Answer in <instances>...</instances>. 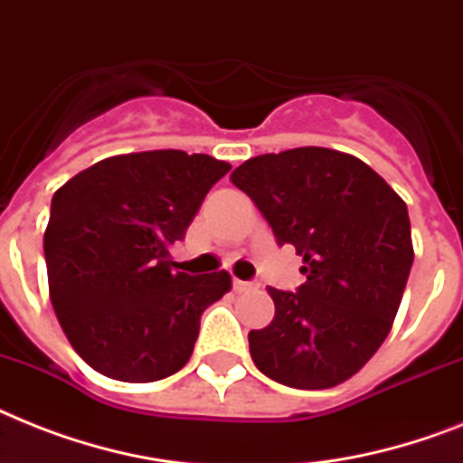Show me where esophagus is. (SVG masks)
<instances>
[{
  "label": "esophagus",
  "instance_id": "obj_1",
  "mask_svg": "<svg viewBox=\"0 0 463 463\" xmlns=\"http://www.w3.org/2000/svg\"><path fill=\"white\" fill-rule=\"evenodd\" d=\"M254 288H257V283H250V280H238V278L232 280V290H235V292L254 290Z\"/></svg>",
  "mask_w": 463,
  "mask_h": 463
}]
</instances>
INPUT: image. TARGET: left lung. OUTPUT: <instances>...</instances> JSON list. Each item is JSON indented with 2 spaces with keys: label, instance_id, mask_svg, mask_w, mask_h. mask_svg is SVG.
Here are the masks:
<instances>
[{
  "label": "left lung",
  "instance_id": "1",
  "mask_svg": "<svg viewBox=\"0 0 463 463\" xmlns=\"http://www.w3.org/2000/svg\"><path fill=\"white\" fill-rule=\"evenodd\" d=\"M231 180L307 276L297 292L269 288L276 317L250 333L251 359L288 388L340 385L378 352L400 309L414 264L407 204L362 159L326 146L261 154Z\"/></svg>",
  "mask_w": 463,
  "mask_h": 463
}]
</instances>
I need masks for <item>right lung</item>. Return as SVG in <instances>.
<instances>
[{
  "instance_id": "1",
  "label": "right lung",
  "mask_w": 463,
  "mask_h": 463,
  "mask_svg": "<svg viewBox=\"0 0 463 463\" xmlns=\"http://www.w3.org/2000/svg\"><path fill=\"white\" fill-rule=\"evenodd\" d=\"M231 164L180 149L111 156L59 187L44 231L49 297L88 366L154 383L185 366L206 307L231 290L225 270H175L168 247Z\"/></svg>"
}]
</instances>
